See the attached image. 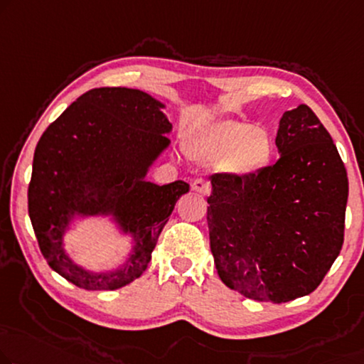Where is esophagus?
Masks as SVG:
<instances>
[{
  "instance_id": "obj_1",
  "label": "esophagus",
  "mask_w": 364,
  "mask_h": 364,
  "mask_svg": "<svg viewBox=\"0 0 364 364\" xmlns=\"http://www.w3.org/2000/svg\"><path fill=\"white\" fill-rule=\"evenodd\" d=\"M191 188H193V191L200 193V194L210 193V183L208 180H204V178H198V180H194L191 183Z\"/></svg>"
}]
</instances>
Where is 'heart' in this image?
<instances>
[{
  "mask_svg": "<svg viewBox=\"0 0 364 364\" xmlns=\"http://www.w3.org/2000/svg\"><path fill=\"white\" fill-rule=\"evenodd\" d=\"M186 151L200 164H217L230 175L257 173L273 155V140L267 129L250 122L224 119L200 129L186 142Z\"/></svg>",
  "mask_w": 364,
  "mask_h": 364,
  "instance_id": "b5f03b06",
  "label": "heart"
}]
</instances>
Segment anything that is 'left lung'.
<instances>
[{
  "label": "left lung",
  "instance_id": "left-lung-1",
  "mask_svg": "<svg viewBox=\"0 0 364 364\" xmlns=\"http://www.w3.org/2000/svg\"><path fill=\"white\" fill-rule=\"evenodd\" d=\"M279 159L247 176H213L210 252L225 286L283 304L311 294L343 245L348 176L327 129L299 105L279 121Z\"/></svg>",
  "mask_w": 364,
  "mask_h": 364
}]
</instances>
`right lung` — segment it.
<instances>
[{"instance_id":"1","label":"right lung","mask_w":364,"mask_h":364,"mask_svg":"<svg viewBox=\"0 0 364 364\" xmlns=\"http://www.w3.org/2000/svg\"><path fill=\"white\" fill-rule=\"evenodd\" d=\"M165 107L140 90L95 88L81 95L46 129L37 144L27 208L48 267L75 286L114 291L144 273L176 200L189 191L181 180L154 184L149 166L170 145ZM75 215H112L134 237L128 262L93 274L63 250Z\"/></svg>"}]
</instances>
